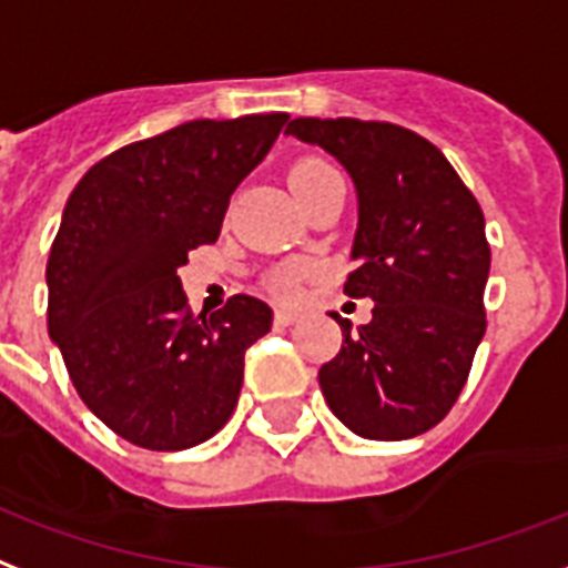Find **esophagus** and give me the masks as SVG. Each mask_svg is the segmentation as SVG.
<instances>
[{
    "label": "esophagus",
    "mask_w": 568,
    "mask_h": 568,
    "mask_svg": "<svg viewBox=\"0 0 568 568\" xmlns=\"http://www.w3.org/2000/svg\"><path fill=\"white\" fill-rule=\"evenodd\" d=\"M298 311H290V307H278V311H275V323L278 325H293V323H298Z\"/></svg>",
    "instance_id": "esophagus-1"
}]
</instances>
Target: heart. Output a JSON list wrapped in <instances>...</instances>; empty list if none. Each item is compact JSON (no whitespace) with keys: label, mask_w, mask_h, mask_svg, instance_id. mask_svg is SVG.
Returning a JSON list of instances; mask_svg holds the SVG:
<instances>
[{"label":"heart","mask_w":568,"mask_h":568,"mask_svg":"<svg viewBox=\"0 0 568 568\" xmlns=\"http://www.w3.org/2000/svg\"><path fill=\"white\" fill-rule=\"evenodd\" d=\"M323 171H332V165H325L320 160H307V162H298L296 169L290 171V183H298V180H307L314 178V174H323ZM307 263H290L284 270L275 272V278H272V287L284 293V296H293L298 287H302V281L307 275Z\"/></svg>","instance_id":"heart-1"}]
</instances>
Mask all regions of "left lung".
<instances>
[{
  "label": "left lung",
  "instance_id": "1",
  "mask_svg": "<svg viewBox=\"0 0 568 568\" xmlns=\"http://www.w3.org/2000/svg\"><path fill=\"white\" fill-rule=\"evenodd\" d=\"M287 135L332 153L358 195L344 293L371 298L373 320H341L344 346L320 367L325 403L362 438H415L450 412L486 334L480 204L447 156L406 126L296 118Z\"/></svg>",
  "mask_w": 568,
  "mask_h": 568
}]
</instances>
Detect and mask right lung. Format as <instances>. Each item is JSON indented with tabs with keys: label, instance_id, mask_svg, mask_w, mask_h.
<instances>
[{
	"label": "right lung",
	"instance_id": "obj_1",
	"mask_svg": "<svg viewBox=\"0 0 568 568\" xmlns=\"http://www.w3.org/2000/svg\"><path fill=\"white\" fill-rule=\"evenodd\" d=\"M287 118L189 121L109 153L70 192L47 325L82 403L126 442L186 450L234 415L245 349L272 328V307L240 293L195 316L178 270L219 240L234 189Z\"/></svg>",
	"mask_w": 568,
	"mask_h": 568
}]
</instances>
